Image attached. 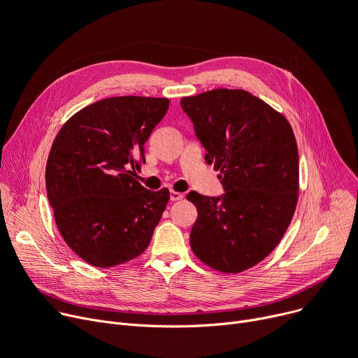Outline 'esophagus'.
<instances>
[{"label":"esophagus","mask_w":358,"mask_h":358,"mask_svg":"<svg viewBox=\"0 0 358 358\" xmlns=\"http://www.w3.org/2000/svg\"><path fill=\"white\" fill-rule=\"evenodd\" d=\"M182 199H184V194L182 192L171 191V194H170V200L171 201H178V200H182Z\"/></svg>","instance_id":"1"}]
</instances>
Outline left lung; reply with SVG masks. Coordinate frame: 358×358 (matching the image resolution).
Returning a JSON list of instances; mask_svg holds the SVG:
<instances>
[{
    "instance_id": "1",
    "label": "left lung",
    "mask_w": 358,
    "mask_h": 358,
    "mask_svg": "<svg viewBox=\"0 0 358 358\" xmlns=\"http://www.w3.org/2000/svg\"><path fill=\"white\" fill-rule=\"evenodd\" d=\"M181 107L220 171L225 194L191 191L197 208L189 244L201 263L224 274L258 264L278 245L300 191L299 148L287 118L244 90L182 96Z\"/></svg>"
}]
</instances>
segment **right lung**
Instances as JSON below:
<instances>
[{
  "label": "right lung",
  "mask_w": 358,
  "mask_h": 358,
  "mask_svg": "<svg viewBox=\"0 0 358 358\" xmlns=\"http://www.w3.org/2000/svg\"><path fill=\"white\" fill-rule=\"evenodd\" d=\"M169 99L124 95L90 104L58 131L45 167L48 201L64 241L85 263L114 267L141 255L170 191H150L131 169L166 115Z\"/></svg>",
  "instance_id": "1"
}]
</instances>
